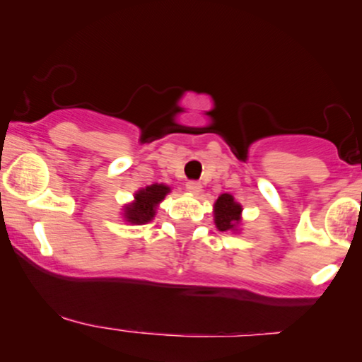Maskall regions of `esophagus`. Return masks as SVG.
Listing matches in <instances>:
<instances>
[{
    "instance_id": "1",
    "label": "esophagus",
    "mask_w": 362,
    "mask_h": 362,
    "mask_svg": "<svg viewBox=\"0 0 362 362\" xmlns=\"http://www.w3.org/2000/svg\"><path fill=\"white\" fill-rule=\"evenodd\" d=\"M185 189L189 190V192L192 195H199V194H201V190H202V185L199 184V182H187Z\"/></svg>"
}]
</instances>
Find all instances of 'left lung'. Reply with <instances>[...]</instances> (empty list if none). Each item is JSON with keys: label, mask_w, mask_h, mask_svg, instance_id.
<instances>
[{"label": "left lung", "mask_w": 362, "mask_h": 362, "mask_svg": "<svg viewBox=\"0 0 362 362\" xmlns=\"http://www.w3.org/2000/svg\"><path fill=\"white\" fill-rule=\"evenodd\" d=\"M242 211L243 207L231 194H221L216 199L213 213L214 224L219 231H231V233H240L242 226Z\"/></svg>", "instance_id": "obj_1"}]
</instances>
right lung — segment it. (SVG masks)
Returning <instances> with one entry per match:
<instances>
[{
    "label": "right lung",
    "mask_w": 362,
    "mask_h": 362,
    "mask_svg": "<svg viewBox=\"0 0 362 362\" xmlns=\"http://www.w3.org/2000/svg\"><path fill=\"white\" fill-rule=\"evenodd\" d=\"M172 192L168 185L151 184L136 190L134 201L122 206V219L129 224H146L155 218L158 206Z\"/></svg>",
    "instance_id": "right-lung-1"
}]
</instances>
